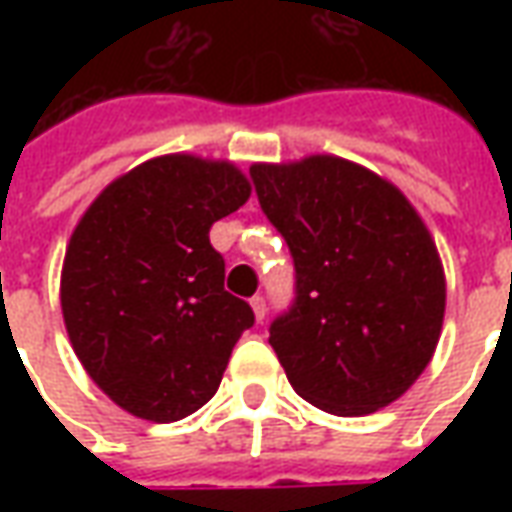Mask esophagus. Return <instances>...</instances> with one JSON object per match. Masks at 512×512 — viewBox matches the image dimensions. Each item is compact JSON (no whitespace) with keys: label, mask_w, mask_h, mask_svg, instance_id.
<instances>
[{"label":"esophagus","mask_w":512,"mask_h":512,"mask_svg":"<svg viewBox=\"0 0 512 512\" xmlns=\"http://www.w3.org/2000/svg\"><path fill=\"white\" fill-rule=\"evenodd\" d=\"M249 304H252V312H255L257 321H263V318H266V312H268L266 299H263V296H252V301H249Z\"/></svg>","instance_id":"obj_1"}]
</instances>
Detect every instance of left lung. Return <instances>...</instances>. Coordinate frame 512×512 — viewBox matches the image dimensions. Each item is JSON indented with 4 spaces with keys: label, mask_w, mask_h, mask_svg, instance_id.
Instances as JSON below:
<instances>
[{
    "label": "left lung",
    "mask_w": 512,
    "mask_h": 512,
    "mask_svg": "<svg viewBox=\"0 0 512 512\" xmlns=\"http://www.w3.org/2000/svg\"><path fill=\"white\" fill-rule=\"evenodd\" d=\"M249 175L296 266V301L268 337L290 386L337 417L389 406L428 367L444 323L447 282L422 216L340 156Z\"/></svg>",
    "instance_id": "obj_1"
}]
</instances>
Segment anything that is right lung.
Returning <instances> with one entry per match:
<instances>
[{
	"label": "right lung",
	"instance_id": "right-lung-1",
	"mask_svg": "<svg viewBox=\"0 0 512 512\" xmlns=\"http://www.w3.org/2000/svg\"><path fill=\"white\" fill-rule=\"evenodd\" d=\"M249 194L233 161L169 153L112 180L76 224L65 329L87 376L128 414L175 422L216 395L255 312L224 290L208 233Z\"/></svg>",
	"mask_w": 512,
	"mask_h": 512
}]
</instances>
